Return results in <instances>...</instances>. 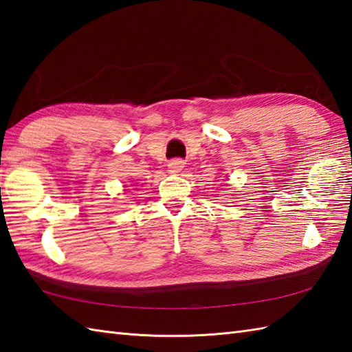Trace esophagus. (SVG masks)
I'll return each mask as SVG.
<instances>
[{
    "instance_id": "34e87169",
    "label": "esophagus",
    "mask_w": 352,
    "mask_h": 352,
    "mask_svg": "<svg viewBox=\"0 0 352 352\" xmlns=\"http://www.w3.org/2000/svg\"><path fill=\"white\" fill-rule=\"evenodd\" d=\"M185 167V162L181 160H173L168 162V171L170 173H181Z\"/></svg>"
}]
</instances>
